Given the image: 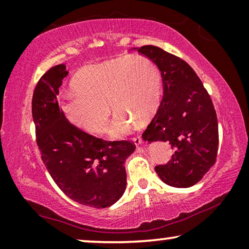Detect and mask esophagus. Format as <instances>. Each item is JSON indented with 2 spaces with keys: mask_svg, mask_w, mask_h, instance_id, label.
Wrapping results in <instances>:
<instances>
[{
  "mask_svg": "<svg viewBox=\"0 0 249 249\" xmlns=\"http://www.w3.org/2000/svg\"><path fill=\"white\" fill-rule=\"evenodd\" d=\"M133 142H134V144H135L136 146H139V145H141L142 143H143V140H142V137L137 136V137H134Z\"/></svg>",
  "mask_w": 249,
  "mask_h": 249,
  "instance_id": "34e87169",
  "label": "esophagus"
}]
</instances>
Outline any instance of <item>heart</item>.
Listing matches in <instances>:
<instances>
[{"mask_svg":"<svg viewBox=\"0 0 249 249\" xmlns=\"http://www.w3.org/2000/svg\"><path fill=\"white\" fill-rule=\"evenodd\" d=\"M75 92L66 94L61 110L71 124L101 134L107 128L110 105L115 117L110 139H122L149 120L159 108L163 80L157 64L143 55H124L82 68L72 78Z\"/></svg>","mask_w":249,"mask_h":249,"instance_id":"b5f03b06","label":"heart"}]
</instances>
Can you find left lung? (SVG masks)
Segmentation results:
<instances>
[{
	"mask_svg": "<svg viewBox=\"0 0 249 249\" xmlns=\"http://www.w3.org/2000/svg\"><path fill=\"white\" fill-rule=\"evenodd\" d=\"M133 50L155 62L163 80V100L142 137L149 143L167 142L175 153L155 171L169 186L191 187L210 171L217 156L218 124L211 96L181 58L154 45Z\"/></svg>",
	"mask_w": 249,
	"mask_h": 249,
	"instance_id": "8db88e82",
	"label": "left lung"
}]
</instances>
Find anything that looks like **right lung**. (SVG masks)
<instances>
[{
  "label": "right lung",
  "instance_id": "add662e5",
  "mask_svg": "<svg viewBox=\"0 0 249 249\" xmlns=\"http://www.w3.org/2000/svg\"><path fill=\"white\" fill-rule=\"evenodd\" d=\"M68 74L65 64L54 66L34 89L32 115L39 153L66 196L89 207H109L124 194L127 184L124 164L135 145L96 139L66 120L57 95Z\"/></svg>",
  "mask_w": 249,
  "mask_h": 249
}]
</instances>
